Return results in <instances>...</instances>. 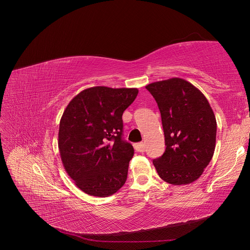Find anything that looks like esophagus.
<instances>
[{"label":"esophagus","mask_w":250,"mask_h":250,"mask_svg":"<svg viewBox=\"0 0 250 250\" xmlns=\"http://www.w3.org/2000/svg\"><path fill=\"white\" fill-rule=\"evenodd\" d=\"M133 146H134L135 150L138 151V152L145 150V145H144V142H138V144L133 145Z\"/></svg>","instance_id":"1"}]
</instances>
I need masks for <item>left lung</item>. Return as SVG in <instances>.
I'll return each mask as SVG.
<instances>
[{"instance_id":"1","label":"left lung","mask_w":250,"mask_h":250,"mask_svg":"<svg viewBox=\"0 0 250 250\" xmlns=\"http://www.w3.org/2000/svg\"><path fill=\"white\" fill-rule=\"evenodd\" d=\"M146 88L158 104L165 135L166 150L153 166L167 183H192L215 152V114L204 93L182 78L152 82Z\"/></svg>"}]
</instances>
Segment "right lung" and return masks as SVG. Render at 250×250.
<instances>
[{
	"label": "right lung",
	"instance_id": "1",
	"mask_svg": "<svg viewBox=\"0 0 250 250\" xmlns=\"http://www.w3.org/2000/svg\"><path fill=\"white\" fill-rule=\"evenodd\" d=\"M137 93V88L94 86L66 106L59 150L67 174L86 194L110 196L125 184L134 149L122 139V115Z\"/></svg>",
	"mask_w": 250,
	"mask_h": 250
}]
</instances>
